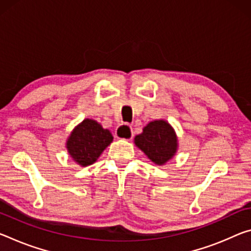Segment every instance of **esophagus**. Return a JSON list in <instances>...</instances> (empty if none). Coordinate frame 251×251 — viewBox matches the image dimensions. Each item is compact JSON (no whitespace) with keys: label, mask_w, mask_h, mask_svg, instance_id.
<instances>
[{"label":"esophagus","mask_w":251,"mask_h":251,"mask_svg":"<svg viewBox=\"0 0 251 251\" xmlns=\"http://www.w3.org/2000/svg\"><path fill=\"white\" fill-rule=\"evenodd\" d=\"M116 136L118 138H124V140H132L133 129L132 127L127 124H123L117 128Z\"/></svg>","instance_id":"obj_1"}]
</instances>
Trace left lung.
Masks as SVG:
<instances>
[{"instance_id": "1", "label": "left lung", "mask_w": 251, "mask_h": 251, "mask_svg": "<svg viewBox=\"0 0 251 251\" xmlns=\"http://www.w3.org/2000/svg\"><path fill=\"white\" fill-rule=\"evenodd\" d=\"M176 135L165 121H154L143 128V133L135 137V144L151 161L163 165L173 157L177 149Z\"/></svg>"}]
</instances>
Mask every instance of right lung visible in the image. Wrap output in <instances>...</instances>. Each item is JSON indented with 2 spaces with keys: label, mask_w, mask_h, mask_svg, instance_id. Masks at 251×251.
<instances>
[{
  "label": "right lung",
  "mask_w": 251,
  "mask_h": 251,
  "mask_svg": "<svg viewBox=\"0 0 251 251\" xmlns=\"http://www.w3.org/2000/svg\"><path fill=\"white\" fill-rule=\"evenodd\" d=\"M113 142V135L93 119H85L71 133L67 149L71 157L81 166L97 161L99 155Z\"/></svg>",
  "instance_id": "add662e5"
}]
</instances>
